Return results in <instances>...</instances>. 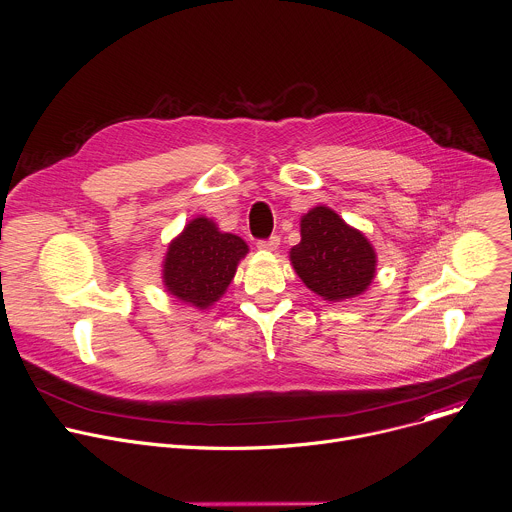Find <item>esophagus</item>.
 Listing matches in <instances>:
<instances>
[{
	"instance_id": "esophagus-1",
	"label": "esophagus",
	"mask_w": 512,
	"mask_h": 512,
	"mask_svg": "<svg viewBox=\"0 0 512 512\" xmlns=\"http://www.w3.org/2000/svg\"><path fill=\"white\" fill-rule=\"evenodd\" d=\"M279 245V237L277 235H271L269 239H259L257 241V247L259 249H267V251H275Z\"/></svg>"
}]
</instances>
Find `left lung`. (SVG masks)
Listing matches in <instances>:
<instances>
[{
    "mask_svg": "<svg viewBox=\"0 0 512 512\" xmlns=\"http://www.w3.org/2000/svg\"><path fill=\"white\" fill-rule=\"evenodd\" d=\"M291 263L318 296L338 302L369 287L377 257L367 237L350 229L334 210L316 206L302 218V241L291 249Z\"/></svg>",
    "mask_w": 512,
    "mask_h": 512,
    "instance_id": "1",
    "label": "left lung"
}]
</instances>
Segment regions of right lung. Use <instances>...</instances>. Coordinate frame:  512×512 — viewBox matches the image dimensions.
I'll return each instance as SVG.
<instances>
[{"mask_svg":"<svg viewBox=\"0 0 512 512\" xmlns=\"http://www.w3.org/2000/svg\"><path fill=\"white\" fill-rule=\"evenodd\" d=\"M247 251L241 237L221 233L204 216L194 218L168 249L164 283L178 300L208 308L225 294Z\"/></svg>","mask_w":512,"mask_h":512,"instance_id":"obj_1","label":"right lung"}]
</instances>
